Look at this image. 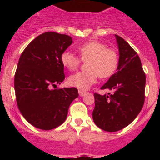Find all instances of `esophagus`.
<instances>
[{"label": "esophagus", "instance_id": "1", "mask_svg": "<svg viewBox=\"0 0 160 160\" xmlns=\"http://www.w3.org/2000/svg\"><path fill=\"white\" fill-rule=\"evenodd\" d=\"M78 94H79V95L81 96V97H83V96L86 95L87 93L86 92V91H82V90H78Z\"/></svg>", "mask_w": 160, "mask_h": 160}]
</instances>
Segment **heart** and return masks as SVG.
<instances>
[{
	"mask_svg": "<svg viewBox=\"0 0 160 160\" xmlns=\"http://www.w3.org/2000/svg\"><path fill=\"white\" fill-rule=\"evenodd\" d=\"M78 52L82 61L87 63V71L78 72L70 75L68 82L70 86L80 90H87L96 82L98 77L107 78L116 71L118 57L116 51L108 49L105 44L92 41L78 47ZM62 64L68 70H76L80 65V59L70 51H65L61 55Z\"/></svg>",
	"mask_w": 160,
	"mask_h": 160,
	"instance_id": "b5f03b06",
	"label": "heart"
}]
</instances>
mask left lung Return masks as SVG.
<instances>
[{"label":"left lung","mask_w":160,"mask_h":160,"mask_svg":"<svg viewBox=\"0 0 160 160\" xmlns=\"http://www.w3.org/2000/svg\"><path fill=\"white\" fill-rule=\"evenodd\" d=\"M119 59L117 72L101 87L112 93H94V123L102 130L114 132L135 120L145 100L146 75L136 52L123 38L115 34Z\"/></svg>","instance_id":"obj_1"}]
</instances>
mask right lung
I'll list each match as a JSON object with an SVG mask.
<instances>
[{"label":"right lung","instance_id":"right-lung-1","mask_svg":"<svg viewBox=\"0 0 160 160\" xmlns=\"http://www.w3.org/2000/svg\"><path fill=\"white\" fill-rule=\"evenodd\" d=\"M72 43L68 35L44 32L20 57L14 77L17 103L25 120L38 129L48 131L62 124L70 105L78 97L74 87L52 89L64 81L61 55Z\"/></svg>","mask_w":160,"mask_h":160}]
</instances>
